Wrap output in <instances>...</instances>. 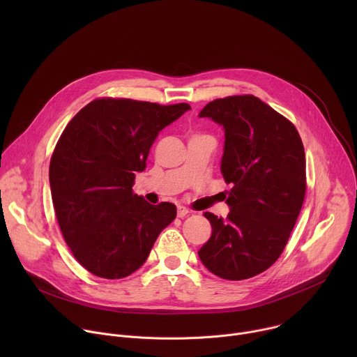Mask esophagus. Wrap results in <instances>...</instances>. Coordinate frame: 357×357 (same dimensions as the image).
Here are the masks:
<instances>
[{
  "label": "esophagus",
  "mask_w": 357,
  "mask_h": 357,
  "mask_svg": "<svg viewBox=\"0 0 357 357\" xmlns=\"http://www.w3.org/2000/svg\"><path fill=\"white\" fill-rule=\"evenodd\" d=\"M189 213V211L186 209V208H183V206H178V218H185L186 215Z\"/></svg>",
  "instance_id": "34e87169"
}]
</instances>
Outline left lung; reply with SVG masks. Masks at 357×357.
Listing matches in <instances>:
<instances>
[{
	"mask_svg": "<svg viewBox=\"0 0 357 357\" xmlns=\"http://www.w3.org/2000/svg\"><path fill=\"white\" fill-rule=\"evenodd\" d=\"M199 117L223 127L220 171L231 183L227 219L203 213L212 236L199 259L220 278H251L281 256L301 212L307 189L303 145L294 124L254 96L218 98Z\"/></svg>",
	"mask_w": 357,
	"mask_h": 357,
	"instance_id": "8db88e82",
	"label": "left lung"
}]
</instances>
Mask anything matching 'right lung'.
Masks as SVG:
<instances>
[{
  "mask_svg": "<svg viewBox=\"0 0 357 357\" xmlns=\"http://www.w3.org/2000/svg\"><path fill=\"white\" fill-rule=\"evenodd\" d=\"M188 110L186 103L98 98L63 130L49 165L50 193L65 241L91 274H132L176 218L174 203L151 205L132 183L158 134Z\"/></svg>",
  "mask_w": 357,
  "mask_h": 357,
  "instance_id": "add662e5",
  "label": "right lung"
}]
</instances>
